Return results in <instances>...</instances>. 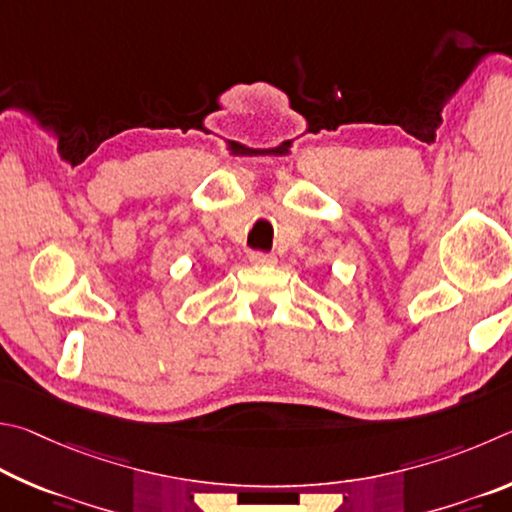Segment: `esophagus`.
Segmentation results:
<instances>
[{
	"instance_id": "34e87169",
	"label": "esophagus",
	"mask_w": 512,
	"mask_h": 512,
	"mask_svg": "<svg viewBox=\"0 0 512 512\" xmlns=\"http://www.w3.org/2000/svg\"><path fill=\"white\" fill-rule=\"evenodd\" d=\"M249 261L254 265H272L276 258H274V254H267V251H251Z\"/></svg>"
}]
</instances>
